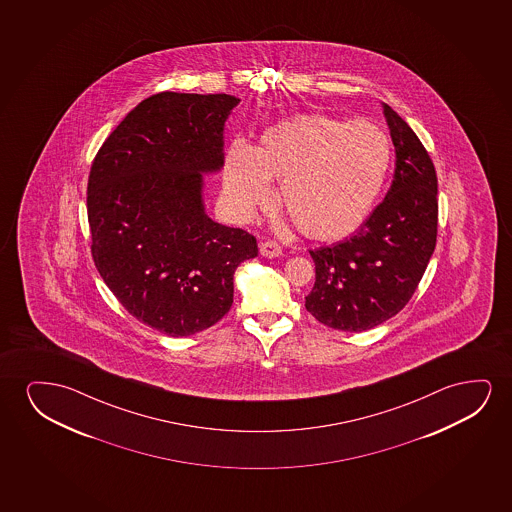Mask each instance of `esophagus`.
<instances>
[{"mask_svg":"<svg viewBox=\"0 0 512 512\" xmlns=\"http://www.w3.org/2000/svg\"><path fill=\"white\" fill-rule=\"evenodd\" d=\"M260 253L264 255V257H269V259H274V257H280L281 255V246L276 243V241H264L262 245H260Z\"/></svg>","mask_w":512,"mask_h":512,"instance_id":"obj_1","label":"esophagus"}]
</instances>
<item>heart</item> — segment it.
Returning <instances> with one entry per match:
<instances>
[{"mask_svg":"<svg viewBox=\"0 0 512 512\" xmlns=\"http://www.w3.org/2000/svg\"><path fill=\"white\" fill-rule=\"evenodd\" d=\"M392 143L367 120L301 115L267 129L260 145L234 140L225 155L224 194L232 211L250 218L273 199L309 238L334 241L364 222L385 185Z\"/></svg>","mask_w":512,"mask_h":512,"instance_id":"1","label":"heart"}]
</instances>
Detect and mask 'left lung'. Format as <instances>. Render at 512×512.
I'll use <instances>...</instances> for the list:
<instances>
[{
	"label": "left lung",
	"mask_w": 512,
	"mask_h": 512,
	"mask_svg": "<svg viewBox=\"0 0 512 512\" xmlns=\"http://www.w3.org/2000/svg\"><path fill=\"white\" fill-rule=\"evenodd\" d=\"M383 112L395 145L392 187L353 236L309 250L316 280L306 309L344 332L372 329L402 311L437 241L434 162L399 113L388 105Z\"/></svg>",
	"instance_id": "left-lung-1"
}]
</instances>
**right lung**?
<instances>
[{
  "instance_id": "obj_1",
  "label": "right lung",
  "mask_w": 512,
  "mask_h": 512,
  "mask_svg": "<svg viewBox=\"0 0 512 512\" xmlns=\"http://www.w3.org/2000/svg\"><path fill=\"white\" fill-rule=\"evenodd\" d=\"M229 94L159 92L115 127L87 183L91 253L127 313L171 337L192 336L232 306L234 271L257 257L250 232L204 213V171L224 164Z\"/></svg>"
}]
</instances>
